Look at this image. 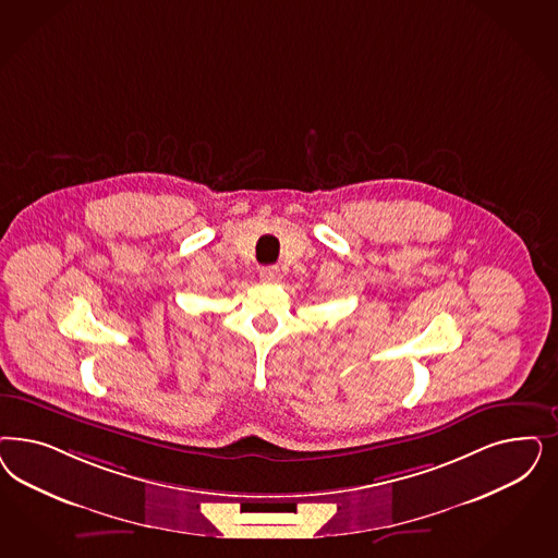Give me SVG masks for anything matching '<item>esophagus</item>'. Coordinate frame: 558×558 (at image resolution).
Segmentation results:
<instances>
[{
    "mask_svg": "<svg viewBox=\"0 0 558 558\" xmlns=\"http://www.w3.org/2000/svg\"><path fill=\"white\" fill-rule=\"evenodd\" d=\"M281 279V270L277 267H265L260 269V281L263 283H277Z\"/></svg>",
    "mask_w": 558,
    "mask_h": 558,
    "instance_id": "esophagus-1",
    "label": "esophagus"
}]
</instances>
